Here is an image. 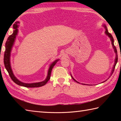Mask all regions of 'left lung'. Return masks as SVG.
I'll use <instances>...</instances> for the list:
<instances>
[{
  "label": "left lung",
  "mask_w": 121,
  "mask_h": 121,
  "mask_svg": "<svg viewBox=\"0 0 121 121\" xmlns=\"http://www.w3.org/2000/svg\"><path fill=\"white\" fill-rule=\"evenodd\" d=\"M102 26H103L104 27L105 30H105V32H104V33H105V34H106L107 36H108V37L110 38V40H111V43H112V47H113V48L114 51V52H115V60H114V65H113V68H112V71H111V74H110V75L109 76V78H110V76H111L112 75V73H113V71H114V68H115V65H116L117 63V59H118V58H117V49H116V47H115V46L114 45V39H113V38L112 35H111V34H110V33H109L108 32V29H107V26H106V25H105V24H103V25H102ZM71 77H72V78H73V80H74V81H75L76 82H77V83H78V84H80V83H79L78 82L76 81L75 80V79L73 78V76H72L71 74ZM109 78H108V79H109ZM107 80H106V81H104V82H101V83H104V82H106V81H107ZM82 84H83V85H91L85 84H83V83H82Z\"/></svg>",
  "instance_id": "8db88e82"
}]
</instances>
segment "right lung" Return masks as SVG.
<instances>
[{
  "instance_id": "1",
  "label": "right lung",
  "mask_w": 121,
  "mask_h": 121,
  "mask_svg": "<svg viewBox=\"0 0 121 121\" xmlns=\"http://www.w3.org/2000/svg\"><path fill=\"white\" fill-rule=\"evenodd\" d=\"M19 23L20 22L19 21L15 22V23L13 25V28L14 29L12 35H10L9 37L8 38L7 40L6 43V46H5L6 50H5V52L4 54V65L5 66V68H6L7 71H8V72L10 78L12 79V80L13 81L15 84L18 85L25 87H28V88H33V87H39L43 86L46 85V83L48 82V81L49 80V79L50 78L51 71H52L53 66L55 65L56 63L58 61L60 60V59H56V60L54 61L50 65L49 68L48 69L47 76L46 77V78L44 81L40 82H37V83H25L19 80V79H18L14 75L13 73L11 66V63H10V56H11V52L12 47L13 46L15 40L16 39V37L17 35L18 31H19L17 28L19 27Z\"/></svg>"
}]
</instances>
